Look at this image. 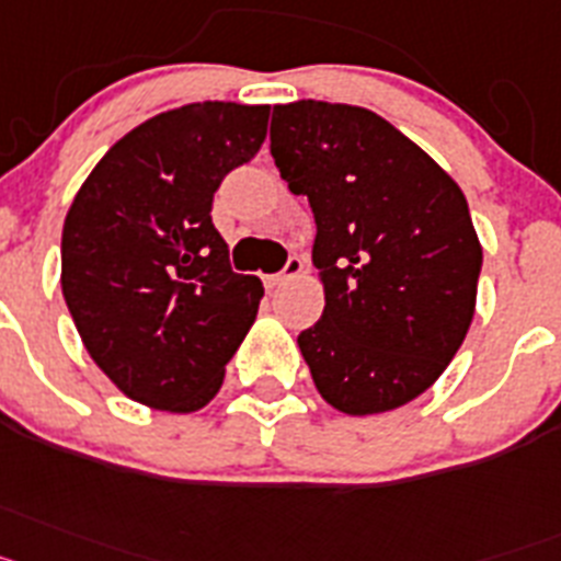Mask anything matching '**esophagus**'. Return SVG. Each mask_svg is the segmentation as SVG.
Segmentation results:
<instances>
[{
	"label": "esophagus",
	"mask_w": 561,
	"mask_h": 561,
	"mask_svg": "<svg viewBox=\"0 0 561 561\" xmlns=\"http://www.w3.org/2000/svg\"><path fill=\"white\" fill-rule=\"evenodd\" d=\"M301 271H305V260H301V256H290V260L285 262V267H282L279 274H274V276H267L265 279V285L267 287H279V285H285L287 279H296V276L301 274Z\"/></svg>",
	"instance_id": "esophagus-1"
}]
</instances>
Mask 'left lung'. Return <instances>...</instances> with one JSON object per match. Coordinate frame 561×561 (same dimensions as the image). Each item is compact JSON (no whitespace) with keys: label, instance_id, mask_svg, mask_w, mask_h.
<instances>
[{"label":"left lung","instance_id":"left-lung-1","mask_svg":"<svg viewBox=\"0 0 561 561\" xmlns=\"http://www.w3.org/2000/svg\"><path fill=\"white\" fill-rule=\"evenodd\" d=\"M271 154L313 208L324 313L299 350L319 396L358 417L415 401L474 319L483 248L460 186L364 106L276 104Z\"/></svg>","mask_w":561,"mask_h":561}]
</instances>
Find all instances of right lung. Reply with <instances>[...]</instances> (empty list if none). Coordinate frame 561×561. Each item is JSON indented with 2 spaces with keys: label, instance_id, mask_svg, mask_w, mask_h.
Wrapping results in <instances>:
<instances>
[{
  "label": "right lung",
  "instance_id": "obj_1",
  "mask_svg": "<svg viewBox=\"0 0 561 561\" xmlns=\"http://www.w3.org/2000/svg\"><path fill=\"white\" fill-rule=\"evenodd\" d=\"M267 112L233 101L160 112L112 146L67 211V308L92 362L144 407H206L256 319L265 287L231 271L211 203L260 152Z\"/></svg>",
  "mask_w": 561,
  "mask_h": 561
}]
</instances>
